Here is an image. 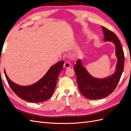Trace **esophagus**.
Instances as JSON below:
<instances>
[{"label": "esophagus", "instance_id": "esophagus-1", "mask_svg": "<svg viewBox=\"0 0 131 131\" xmlns=\"http://www.w3.org/2000/svg\"><path fill=\"white\" fill-rule=\"evenodd\" d=\"M63 66H64V67L66 68H69L71 66V64L69 62H66L64 63V65H63Z\"/></svg>", "mask_w": 131, "mask_h": 131}]
</instances>
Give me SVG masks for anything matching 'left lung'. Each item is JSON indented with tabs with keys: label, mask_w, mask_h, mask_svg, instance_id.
I'll return each instance as SVG.
<instances>
[{
	"label": "left lung",
	"mask_w": 131,
	"mask_h": 131,
	"mask_svg": "<svg viewBox=\"0 0 131 131\" xmlns=\"http://www.w3.org/2000/svg\"><path fill=\"white\" fill-rule=\"evenodd\" d=\"M104 35V41L114 42L116 47V54L118 58L116 70L112 76L104 79L93 78L82 66L80 60L74 67L77 83L82 94L90 100L103 98L112 93L116 89L121 78L124 67L125 56L121 42L116 35L112 31L102 26Z\"/></svg>",
	"instance_id": "left-lung-1"
}]
</instances>
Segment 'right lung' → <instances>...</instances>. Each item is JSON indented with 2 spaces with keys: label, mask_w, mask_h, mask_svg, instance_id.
I'll return each mask as SVG.
<instances>
[{
  "label": "right lung",
  "mask_w": 131,
  "mask_h": 131,
  "mask_svg": "<svg viewBox=\"0 0 131 131\" xmlns=\"http://www.w3.org/2000/svg\"><path fill=\"white\" fill-rule=\"evenodd\" d=\"M64 61H61L52 66L40 80L34 84L22 86L15 84L4 73L11 90L18 97L31 103L44 102L52 96L56 88L59 74L63 69Z\"/></svg>",
  "instance_id": "add662e5"
}]
</instances>
